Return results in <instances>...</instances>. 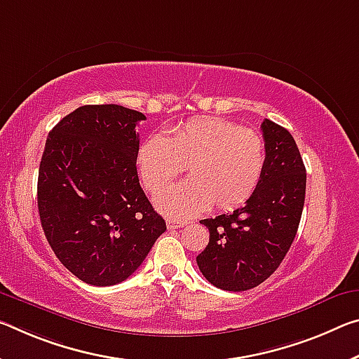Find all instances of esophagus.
Segmentation results:
<instances>
[{
	"label": "esophagus",
	"instance_id": "34e87169",
	"mask_svg": "<svg viewBox=\"0 0 359 359\" xmlns=\"http://www.w3.org/2000/svg\"><path fill=\"white\" fill-rule=\"evenodd\" d=\"M189 222H179V220H172V219H168L166 220V225L169 230H175V229H180V226H185Z\"/></svg>",
	"mask_w": 359,
	"mask_h": 359
}]
</instances>
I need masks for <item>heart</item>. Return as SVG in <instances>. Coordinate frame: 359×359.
<instances>
[{"label": "heart", "instance_id": "1", "mask_svg": "<svg viewBox=\"0 0 359 359\" xmlns=\"http://www.w3.org/2000/svg\"><path fill=\"white\" fill-rule=\"evenodd\" d=\"M191 179L159 191L155 203L170 217H190L206 208L230 210L257 189L265 166V142L257 130L217 116L193 118L151 134L139 145L137 169L145 189L156 193L183 172Z\"/></svg>", "mask_w": 359, "mask_h": 359}]
</instances>
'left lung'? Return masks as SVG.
<instances>
[{"mask_svg":"<svg viewBox=\"0 0 359 359\" xmlns=\"http://www.w3.org/2000/svg\"><path fill=\"white\" fill-rule=\"evenodd\" d=\"M265 166L257 189L231 214L200 220L209 243L196 264L224 291L241 292L273 275L291 248L305 201L306 172L294 137L264 119Z\"/></svg>","mask_w":359,"mask_h":359,"instance_id":"1","label":"left lung"}]
</instances>
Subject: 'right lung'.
Here are the masks:
<instances>
[{
	"label": "right lung",
	"instance_id": "right-lung-1",
	"mask_svg": "<svg viewBox=\"0 0 359 359\" xmlns=\"http://www.w3.org/2000/svg\"><path fill=\"white\" fill-rule=\"evenodd\" d=\"M145 115L121 105H84L50 130L38 172V210L49 246L67 270L93 286L129 278L166 222L137 175Z\"/></svg>",
	"mask_w": 359,
	"mask_h": 359
}]
</instances>
